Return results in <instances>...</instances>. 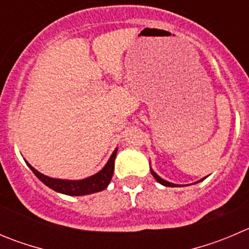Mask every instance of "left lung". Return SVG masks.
Listing matches in <instances>:
<instances>
[{
    "label": "left lung",
    "mask_w": 249,
    "mask_h": 249,
    "mask_svg": "<svg viewBox=\"0 0 249 249\" xmlns=\"http://www.w3.org/2000/svg\"><path fill=\"white\" fill-rule=\"evenodd\" d=\"M151 173H152V175H153V176H154V178H156V180H157V181H158V182H159V183H161V185H163V186H168V187H180V186H182V185H176V183H173V182H169V181L164 180V178H160V176H159V175H158V174H157V173H156V171H154V170H153V169H152V168H151ZM206 178H207V176H206ZM201 178V180H199V181H203V180H204V178ZM199 181H197V182H199ZM197 182H196V183H197Z\"/></svg>",
    "instance_id": "1"
}]
</instances>
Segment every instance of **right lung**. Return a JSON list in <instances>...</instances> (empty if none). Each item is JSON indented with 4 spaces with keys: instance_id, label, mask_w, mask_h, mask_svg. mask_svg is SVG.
<instances>
[{
    "instance_id": "obj_1",
    "label": "right lung",
    "mask_w": 249,
    "mask_h": 249,
    "mask_svg": "<svg viewBox=\"0 0 249 249\" xmlns=\"http://www.w3.org/2000/svg\"><path fill=\"white\" fill-rule=\"evenodd\" d=\"M117 152L118 148H115L102 170L96 173L95 175L83 178V180H63V178H50V176L41 174L40 171L33 168L28 161H25L29 168L33 170V173L37 176L38 180L42 181L46 186L54 190L55 192L68 195V196H85V195L95 194V192H100L107 189V186L112 180L113 171H114V160L117 157Z\"/></svg>"
}]
</instances>
